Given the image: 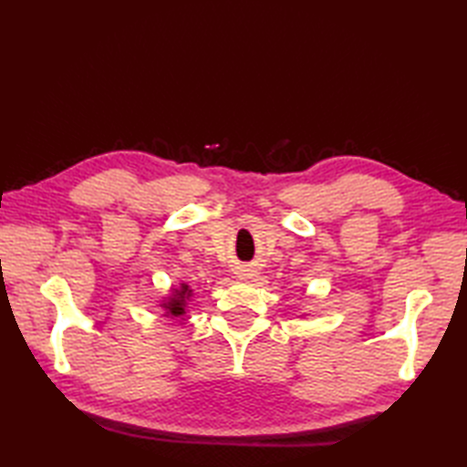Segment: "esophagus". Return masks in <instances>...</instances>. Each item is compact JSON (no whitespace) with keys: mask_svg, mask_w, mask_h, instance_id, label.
I'll list each match as a JSON object with an SVG mask.
<instances>
[{"mask_svg":"<svg viewBox=\"0 0 467 467\" xmlns=\"http://www.w3.org/2000/svg\"><path fill=\"white\" fill-rule=\"evenodd\" d=\"M239 279H243V281L253 279V271H241V273H239Z\"/></svg>","mask_w":467,"mask_h":467,"instance_id":"34e87169","label":"esophagus"}]
</instances>
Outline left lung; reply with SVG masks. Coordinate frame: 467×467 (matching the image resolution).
Listing matches in <instances>:
<instances>
[{
    "label": "left lung",
    "instance_id": "8db88e82",
    "mask_svg": "<svg viewBox=\"0 0 467 467\" xmlns=\"http://www.w3.org/2000/svg\"><path fill=\"white\" fill-rule=\"evenodd\" d=\"M301 317H303V315H301Z\"/></svg>",
    "mask_w": 467,
    "mask_h": 467
}]
</instances>
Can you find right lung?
Instances as JSON below:
<instances>
[{
    "label": "right lung",
    "instance_id": "right-lung-1",
    "mask_svg": "<svg viewBox=\"0 0 467 467\" xmlns=\"http://www.w3.org/2000/svg\"><path fill=\"white\" fill-rule=\"evenodd\" d=\"M191 299H192L191 285L181 283L178 286H172L171 293L158 301V306L162 309V317H171V319H176L182 323Z\"/></svg>",
    "mask_w": 467,
    "mask_h": 467
}]
</instances>
